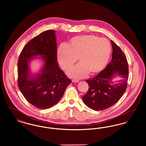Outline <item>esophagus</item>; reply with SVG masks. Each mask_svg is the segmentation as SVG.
<instances>
[{
    "label": "esophagus",
    "instance_id": "34e87169",
    "mask_svg": "<svg viewBox=\"0 0 146 146\" xmlns=\"http://www.w3.org/2000/svg\"><path fill=\"white\" fill-rule=\"evenodd\" d=\"M72 82L73 83H78V82H79V80H75V79H73V80H72Z\"/></svg>",
    "mask_w": 146,
    "mask_h": 146
}]
</instances>
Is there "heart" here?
<instances>
[{"label":"heart","mask_w":146,"mask_h":146,"mask_svg":"<svg viewBox=\"0 0 146 146\" xmlns=\"http://www.w3.org/2000/svg\"><path fill=\"white\" fill-rule=\"evenodd\" d=\"M111 45L106 38L94 35H77L67 44L61 45L57 56L63 70H70L76 62L79 64L68 72L70 76L83 78L89 73L95 75L104 70L109 61Z\"/></svg>","instance_id":"obj_1"}]
</instances>
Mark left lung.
Listing matches in <instances>:
<instances>
[{
	"instance_id": "1",
	"label": "left lung",
	"mask_w": 146,
	"mask_h": 146,
	"mask_svg": "<svg viewBox=\"0 0 146 146\" xmlns=\"http://www.w3.org/2000/svg\"><path fill=\"white\" fill-rule=\"evenodd\" d=\"M113 53L111 62L96 76L86 81L89 90L83 96L84 104L95 111H103L115 104L124 94L127 84L129 68L126 57L118 45L111 40ZM118 75L121 79H112Z\"/></svg>"
}]
</instances>
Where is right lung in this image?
Masks as SVG:
<instances>
[{
	"mask_svg": "<svg viewBox=\"0 0 146 146\" xmlns=\"http://www.w3.org/2000/svg\"><path fill=\"white\" fill-rule=\"evenodd\" d=\"M54 30L38 35L24 46L17 63L18 86L29 104L39 109H48L57 104L71 80L58 67ZM41 55L44 64L41 72L32 76L29 63Z\"/></svg>",
	"mask_w": 146,
	"mask_h": 146,
	"instance_id": "obj_1",
	"label": "right lung"
}]
</instances>
